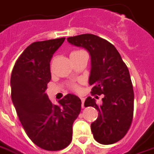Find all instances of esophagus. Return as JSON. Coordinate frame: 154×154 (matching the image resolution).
<instances>
[{
  "label": "esophagus",
  "mask_w": 154,
  "mask_h": 154,
  "mask_svg": "<svg viewBox=\"0 0 154 154\" xmlns=\"http://www.w3.org/2000/svg\"><path fill=\"white\" fill-rule=\"evenodd\" d=\"M82 100V108H84V99L83 98H80Z\"/></svg>",
  "instance_id": "34e87169"
}]
</instances>
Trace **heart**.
<instances>
[{"label":"heart","mask_w":154,"mask_h":154,"mask_svg":"<svg viewBox=\"0 0 154 154\" xmlns=\"http://www.w3.org/2000/svg\"><path fill=\"white\" fill-rule=\"evenodd\" d=\"M73 52H77V51H73ZM72 89H74V90H78V89H79L78 86L76 85V84H75V85L72 86Z\"/></svg>","instance_id":"obj_1"}]
</instances>
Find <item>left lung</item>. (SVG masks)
<instances>
[{
	"label": "left lung",
	"instance_id": "obj_1",
	"mask_svg": "<svg viewBox=\"0 0 154 154\" xmlns=\"http://www.w3.org/2000/svg\"><path fill=\"white\" fill-rule=\"evenodd\" d=\"M67 41L89 52L91 94H103L99 106L91 97L84 103L85 107L99 111L97 120L91 124L94 138L103 145L116 143L127 133L133 118L134 93L128 68L116 48L97 35L85 33L67 38Z\"/></svg>",
	"mask_w": 154,
	"mask_h": 154
}]
</instances>
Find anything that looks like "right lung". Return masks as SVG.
Wrapping results in <instances>:
<instances>
[{
    "label": "right lung",
    "mask_w": 154,
    "mask_h": 154,
    "mask_svg": "<svg viewBox=\"0 0 154 154\" xmlns=\"http://www.w3.org/2000/svg\"><path fill=\"white\" fill-rule=\"evenodd\" d=\"M65 38L31 44L17 60L11 72V100L25 132L35 145L48 151L66 147L72 124L81 111V99L66 95L53 104L45 93L51 81L50 62Z\"/></svg>",
    "instance_id": "1"
}]
</instances>
